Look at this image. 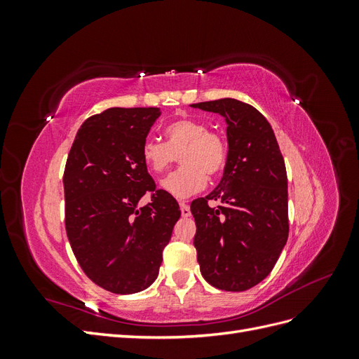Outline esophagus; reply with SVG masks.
I'll list each match as a JSON object with an SVG mask.
<instances>
[{"mask_svg":"<svg viewBox=\"0 0 359 359\" xmlns=\"http://www.w3.org/2000/svg\"><path fill=\"white\" fill-rule=\"evenodd\" d=\"M180 208H181V215L182 217H190L191 215L190 206L186 202H180Z\"/></svg>","mask_w":359,"mask_h":359,"instance_id":"1","label":"esophagus"}]
</instances>
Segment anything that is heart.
<instances>
[{"instance_id": "obj_1", "label": "heart", "mask_w": 359, "mask_h": 359, "mask_svg": "<svg viewBox=\"0 0 359 359\" xmlns=\"http://www.w3.org/2000/svg\"><path fill=\"white\" fill-rule=\"evenodd\" d=\"M166 142L147 137L140 147V158L147 169L161 175L181 158V168L161 182L172 196L189 198L201 191L206 181L220 175L227 163L226 139L193 118H180L165 128Z\"/></svg>"}]
</instances>
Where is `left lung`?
<instances>
[{
    "instance_id": "obj_1",
    "label": "left lung",
    "mask_w": 359,
    "mask_h": 359,
    "mask_svg": "<svg viewBox=\"0 0 359 359\" xmlns=\"http://www.w3.org/2000/svg\"><path fill=\"white\" fill-rule=\"evenodd\" d=\"M191 106L226 118L229 145L220 184L190 205L201 273L217 289L243 292L273 271L287 241L285 158L266 118L252 104L220 99ZM210 200L222 205L211 209Z\"/></svg>"
}]
</instances>
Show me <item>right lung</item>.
Masks as SVG:
<instances>
[{
    "label": "right lung",
    "instance_id": "1",
    "mask_svg": "<svg viewBox=\"0 0 359 359\" xmlns=\"http://www.w3.org/2000/svg\"><path fill=\"white\" fill-rule=\"evenodd\" d=\"M158 107H111L85 119L64 169L66 232L93 283L119 295L147 289L158 276L180 205L157 189L140 147ZM151 201L137 208L140 198Z\"/></svg>",
    "mask_w": 359,
    "mask_h": 359
}]
</instances>
